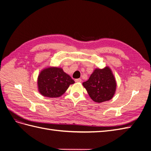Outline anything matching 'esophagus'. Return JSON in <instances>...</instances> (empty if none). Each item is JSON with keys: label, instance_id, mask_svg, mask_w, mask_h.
I'll use <instances>...</instances> for the list:
<instances>
[{"label": "esophagus", "instance_id": "34e87169", "mask_svg": "<svg viewBox=\"0 0 151 151\" xmlns=\"http://www.w3.org/2000/svg\"><path fill=\"white\" fill-rule=\"evenodd\" d=\"M75 81L76 82V83H81V82L82 81V79H77L75 80Z\"/></svg>", "mask_w": 151, "mask_h": 151}]
</instances>
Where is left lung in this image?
<instances>
[{
  "label": "left lung",
  "instance_id": "left-lung-1",
  "mask_svg": "<svg viewBox=\"0 0 151 151\" xmlns=\"http://www.w3.org/2000/svg\"><path fill=\"white\" fill-rule=\"evenodd\" d=\"M90 98L94 102L102 103L110 100L115 93L116 83L108 67L96 68L88 81L83 83Z\"/></svg>",
  "mask_w": 151,
  "mask_h": 151
}]
</instances>
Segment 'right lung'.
<instances>
[{"instance_id": "right-lung-1", "label": "right lung", "mask_w": 151, "mask_h": 151, "mask_svg": "<svg viewBox=\"0 0 151 151\" xmlns=\"http://www.w3.org/2000/svg\"><path fill=\"white\" fill-rule=\"evenodd\" d=\"M75 83L62 68L48 67L41 71L38 77L40 93L45 97L58 98L65 93L70 84Z\"/></svg>"}]
</instances>
